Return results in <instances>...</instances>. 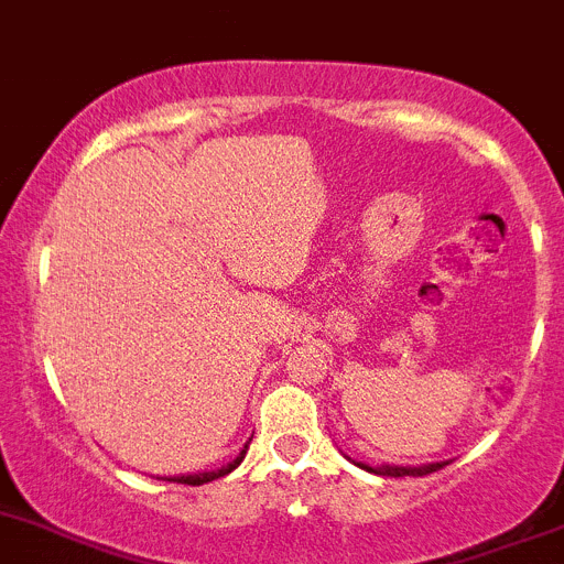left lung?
I'll return each mask as SVG.
<instances>
[{"mask_svg": "<svg viewBox=\"0 0 564 564\" xmlns=\"http://www.w3.org/2000/svg\"><path fill=\"white\" fill-rule=\"evenodd\" d=\"M446 465L448 463H432V465H417V468H404V465H377V468H371V465H359V468L371 470V474L377 476H426L440 468H446Z\"/></svg>", "mask_w": 564, "mask_h": 564, "instance_id": "left-lung-1", "label": "left lung"}]
</instances>
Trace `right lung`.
<instances>
[{"mask_svg":"<svg viewBox=\"0 0 564 564\" xmlns=\"http://www.w3.org/2000/svg\"><path fill=\"white\" fill-rule=\"evenodd\" d=\"M249 443H251V440H249ZM249 443H246V446L240 448V454H238V457L232 459V463H227V465H224V468H218V470H202V474H187V476H158V479H165V481H176V485H193V487H198V485H207V481H213V479H221V476L232 474V470L238 468L240 463H243L246 452H249Z\"/></svg>","mask_w":564,"mask_h":564,"instance_id":"obj_1","label":"right lung"}]
</instances>
